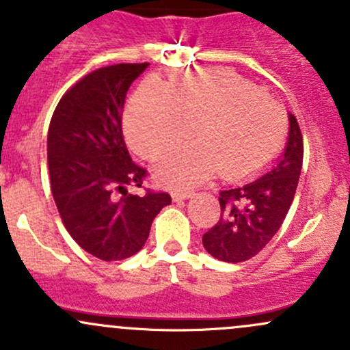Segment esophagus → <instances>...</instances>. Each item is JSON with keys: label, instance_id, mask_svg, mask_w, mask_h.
Masks as SVG:
<instances>
[{"label": "esophagus", "instance_id": "1", "mask_svg": "<svg viewBox=\"0 0 350 350\" xmlns=\"http://www.w3.org/2000/svg\"><path fill=\"white\" fill-rule=\"evenodd\" d=\"M171 196H172V200H174V201L187 200V198L193 196V191H191V189H172Z\"/></svg>", "mask_w": 350, "mask_h": 350}]
</instances>
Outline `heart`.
I'll list each match as a JSON object with an SVG mask.
<instances>
[{
	"instance_id": "heart-1",
	"label": "heart",
	"mask_w": 350,
	"mask_h": 350,
	"mask_svg": "<svg viewBox=\"0 0 350 350\" xmlns=\"http://www.w3.org/2000/svg\"><path fill=\"white\" fill-rule=\"evenodd\" d=\"M196 126L200 144L157 165L165 185H193L213 172L240 181L267 167L283 147L286 113L250 80L224 68L186 73L171 87L147 80L129 105L126 134L144 159L185 144Z\"/></svg>"
}]
</instances>
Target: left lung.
I'll use <instances>...</instances> for the list:
<instances>
[{
    "mask_svg": "<svg viewBox=\"0 0 350 350\" xmlns=\"http://www.w3.org/2000/svg\"><path fill=\"white\" fill-rule=\"evenodd\" d=\"M304 161V137L290 113L285 152L277 164L255 181L219 193L221 216L203 234V246L215 258L241 263L253 258L280 230L288 213Z\"/></svg>",
    "mask_w": 350,
    "mask_h": 350,
    "instance_id": "8db88e82",
    "label": "left lung"
}]
</instances>
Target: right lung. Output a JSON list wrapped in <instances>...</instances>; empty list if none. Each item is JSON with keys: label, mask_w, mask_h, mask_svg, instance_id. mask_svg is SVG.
Returning <instances> with one entry per match:
<instances>
[{"label": "right lung", "mask_w": 350, "mask_h": 350, "mask_svg": "<svg viewBox=\"0 0 350 350\" xmlns=\"http://www.w3.org/2000/svg\"><path fill=\"white\" fill-rule=\"evenodd\" d=\"M149 64H117L80 79L58 102L49 127L51 194L65 228L97 258L135 255L167 193L141 187L147 171L132 163L122 135V110L129 87Z\"/></svg>", "instance_id": "obj_1"}]
</instances>
